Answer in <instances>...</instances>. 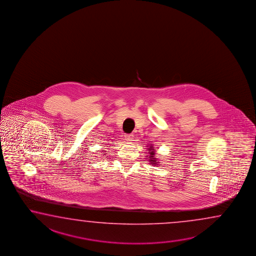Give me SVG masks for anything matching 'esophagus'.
I'll list each match as a JSON object with an SVG mask.
<instances>
[{"label":"esophagus","instance_id":"esophagus-1","mask_svg":"<svg viewBox=\"0 0 256 256\" xmlns=\"http://www.w3.org/2000/svg\"><path fill=\"white\" fill-rule=\"evenodd\" d=\"M134 136H133V135H131V134H126L125 135V138L126 140L128 141V142H131V141H133V138Z\"/></svg>","mask_w":256,"mask_h":256}]
</instances>
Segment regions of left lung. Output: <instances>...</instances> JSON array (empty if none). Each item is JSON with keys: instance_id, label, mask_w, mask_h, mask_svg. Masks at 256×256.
<instances>
[{"instance_id": "8db88e82", "label": "left lung", "mask_w": 256, "mask_h": 256, "mask_svg": "<svg viewBox=\"0 0 256 256\" xmlns=\"http://www.w3.org/2000/svg\"><path fill=\"white\" fill-rule=\"evenodd\" d=\"M155 152H156V150H154V146H150L148 148V152L150 156H146V158H150L148 160H150V162L152 163L153 165H156V164L158 163V162L156 160V158H154V156H155Z\"/></svg>"}]
</instances>
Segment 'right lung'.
<instances>
[{"label": "right lung", "mask_w": 256, "mask_h": 256, "mask_svg": "<svg viewBox=\"0 0 256 256\" xmlns=\"http://www.w3.org/2000/svg\"><path fill=\"white\" fill-rule=\"evenodd\" d=\"M103 152H104V150H103Z\"/></svg>", "instance_id": "obj_1"}]
</instances>
